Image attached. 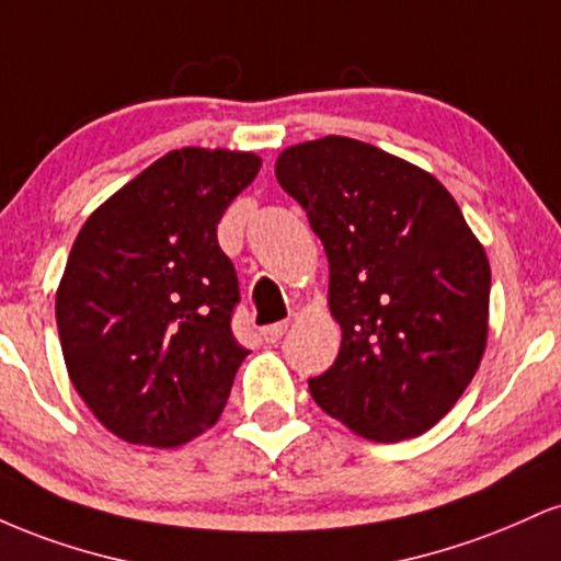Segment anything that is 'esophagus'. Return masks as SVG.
<instances>
[{"label":"esophagus","mask_w":561,"mask_h":561,"mask_svg":"<svg viewBox=\"0 0 561 561\" xmlns=\"http://www.w3.org/2000/svg\"><path fill=\"white\" fill-rule=\"evenodd\" d=\"M287 327H289L287 321H279V324H268V327H263V330H261V337L266 340L268 345L279 343V340H282V334L287 332Z\"/></svg>","instance_id":"esophagus-1"}]
</instances>
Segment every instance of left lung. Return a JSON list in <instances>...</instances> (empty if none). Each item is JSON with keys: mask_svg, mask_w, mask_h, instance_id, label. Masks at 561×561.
Masks as SVG:
<instances>
[{"mask_svg": "<svg viewBox=\"0 0 561 561\" xmlns=\"http://www.w3.org/2000/svg\"><path fill=\"white\" fill-rule=\"evenodd\" d=\"M276 182L330 261L334 364L308 382L332 420L375 443L435 427L488 345L491 263L430 171L351 137L285 147Z\"/></svg>", "mask_w": 561, "mask_h": 561, "instance_id": "8db88e82", "label": "left lung"}]
</instances>
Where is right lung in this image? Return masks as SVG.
Segmentation results:
<instances>
[{"label": "right lung", "instance_id": "right-lung-1", "mask_svg": "<svg viewBox=\"0 0 561 561\" xmlns=\"http://www.w3.org/2000/svg\"><path fill=\"white\" fill-rule=\"evenodd\" d=\"M259 171L255 152L182 147L83 221L57 330L76 392L121 440L179 448L221 416L248 351L231 334L240 287L216 227Z\"/></svg>", "mask_w": 561, "mask_h": 561}]
</instances>
